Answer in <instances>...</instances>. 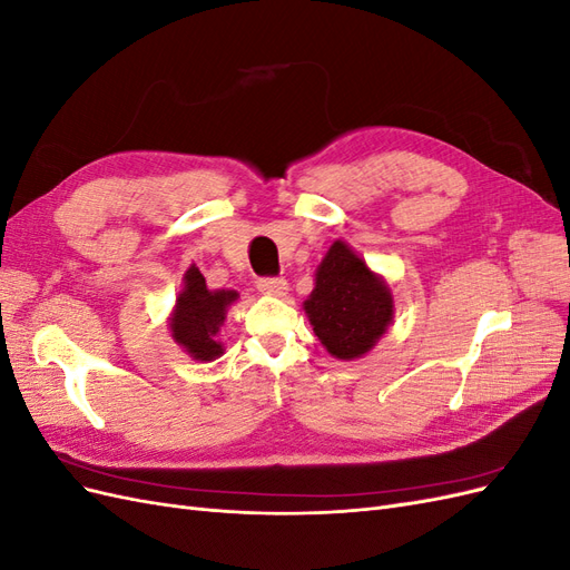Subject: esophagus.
I'll use <instances>...</instances> for the list:
<instances>
[{"instance_id":"34e87169","label":"esophagus","mask_w":570,"mask_h":570,"mask_svg":"<svg viewBox=\"0 0 570 570\" xmlns=\"http://www.w3.org/2000/svg\"><path fill=\"white\" fill-rule=\"evenodd\" d=\"M256 287H258V292H262V295L283 297L285 289H287V283H285V278H258Z\"/></svg>"}]
</instances>
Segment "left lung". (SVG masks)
<instances>
[{
    "mask_svg": "<svg viewBox=\"0 0 570 570\" xmlns=\"http://www.w3.org/2000/svg\"><path fill=\"white\" fill-rule=\"evenodd\" d=\"M304 308L316 337L337 358L364 356L394 314L387 285L340 239L321 262Z\"/></svg>",
    "mask_w": 570,
    "mask_h": 570,
    "instance_id": "8db88e82",
    "label": "left lung"
}]
</instances>
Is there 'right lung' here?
I'll list each match as a JSON object with an SVG mask.
<instances>
[{"label":"right lung","mask_w":570,"mask_h":570,"mask_svg":"<svg viewBox=\"0 0 570 570\" xmlns=\"http://www.w3.org/2000/svg\"><path fill=\"white\" fill-rule=\"evenodd\" d=\"M237 299L233 289L206 287L204 275L197 266H189L185 273V289L176 302L170 333L183 344V350L197 361H212L223 354V344L216 340L218 327L226 318V308Z\"/></svg>","instance_id":"add662e5"}]
</instances>
